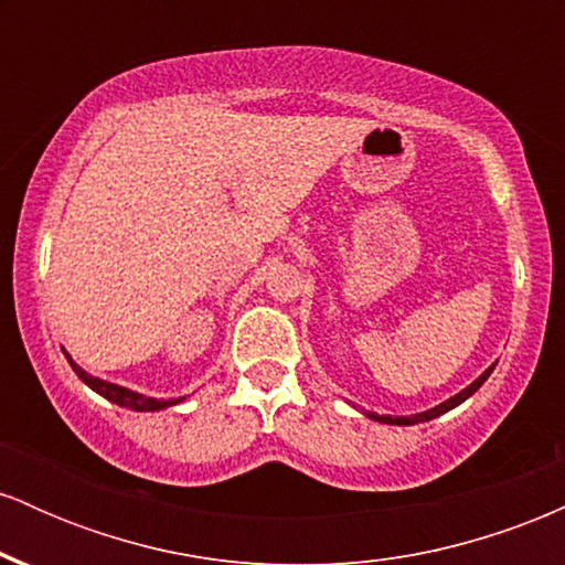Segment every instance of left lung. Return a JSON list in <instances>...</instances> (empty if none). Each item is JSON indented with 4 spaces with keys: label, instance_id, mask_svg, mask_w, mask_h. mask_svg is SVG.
I'll list each match as a JSON object with an SVG mask.
<instances>
[{
    "label": "left lung",
    "instance_id": "obj_1",
    "mask_svg": "<svg viewBox=\"0 0 565 565\" xmlns=\"http://www.w3.org/2000/svg\"><path fill=\"white\" fill-rule=\"evenodd\" d=\"M494 372V364H491L489 369H486V372L481 374V377H478L476 382H472V385H468L465 387V391H459L457 395H451L449 401H444V404H438V406H433V408H427V412H419V414H412V417H391V414H372L369 412L366 417H372V419H377V423H385V425H417V423H427V419H436V417H440V414H446L449 412V408H454V406H459L462 404V401H468L472 393L478 391V387L483 385L486 380H489V374Z\"/></svg>",
    "mask_w": 565,
    "mask_h": 565
}]
</instances>
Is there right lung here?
<instances>
[{"mask_svg":"<svg viewBox=\"0 0 565 565\" xmlns=\"http://www.w3.org/2000/svg\"><path fill=\"white\" fill-rule=\"evenodd\" d=\"M66 359H68V364L74 366L76 377H79V380L84 382V385L93 387L95 393H100L103 398H108V401H111V404H116V406L132 408V412H159V408L174 406V404H180V401H183V398H170V401H164V398H148V395L135 393V391H127V387L114 385V382H106V380L93 377V374L84 372L82 366H76L74 361H71L68 353H66Z\"/></svg>","mask_w":565,"mask_h":565,"instance_id":"obj_1","label":"right lung"}]
</instances>
